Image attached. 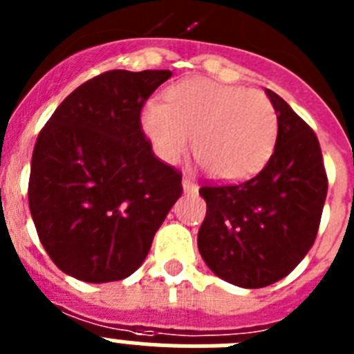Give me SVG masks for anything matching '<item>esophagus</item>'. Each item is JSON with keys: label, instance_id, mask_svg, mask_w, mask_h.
I'll return each mask as SVG.
<instances>
[{"label": "esophagus", "instance_id": "34e87169", "mask_svg": "<svg viewBox=\"0 0 354 354\" xmlns=\"http://www.w3.org/2000/svg\"><path fill=\"white\" fill-rule=\"evenodd\" d=\"M183 189H184V193H196L198 192V186H196L195 179H192V177H184Z\"/></svg>", "mask_w": 354, "mask_h": 354}]
</instances>
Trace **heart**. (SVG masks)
I'll use <instances>...</instances> for the list:
<instances>
[{
    "label": "heart",
    "mask_w": 354,
    "mask_h": 354,
    "mask_svg": "<svg viewBox=\"0 0 354 354\" xmlns=\"http://www.w3.org/2000/svg\"><path fill=\"white\" fill-rule=\"evenodd\" d=\"M167 102L143 106L142 127L156 154L177 162L192 145L196 161L220 180H245L273 154L278 117L264 93L189 77L171 84Z\"/></svg>",
    "instance_id": "b5f03b06"
}]
</instances>
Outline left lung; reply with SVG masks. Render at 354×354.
I'll return each mask as SVG.
<instances>
[{
	"instance_id": "left-lung-1",
	"label": "left lung",
	"mask_w": 354,
	"mask_h": 354,
	"mask_svg": "<svg viewBox=\"0 0 354 354\" xmlns=\"http://www.w3.org/2000/svg\"><path fill=\"white\" fill-rule=\"evenodd\" d=\"M278 136L253 179L200 187L207 204L198 250L214 274L245 289L282 280L314 245L328 177L310 126L271 90Z\"/></svg>"
}]
</instances>
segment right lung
I'll use <instances>...</instances> for the list:
<instances>
[{"label": "right lung", "mask_w": 354, "mask_h": 354, "mask_svg": "<svg viewBox=\"0 0 354 354\" xmlns=\"http://www.w3.org/2000/svg\"><path fill=\"white\" fill-rule=\"evenodd\" d=\"M170 71H108L64 99L37 138L28 202L37 234L64 273L122 280L145 261L183 195V174L159 161L142 108Z\"/></svg>", "instance_id": "1"}]
</instances>
